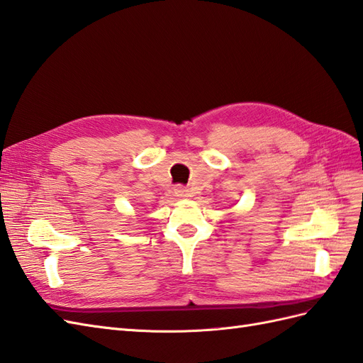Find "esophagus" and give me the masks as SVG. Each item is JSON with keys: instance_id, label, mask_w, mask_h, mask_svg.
<instances>
[{"instance_id": "obj_1", "label": "esophagus", "mask_w": 363, "mask_h": 363, "mask_svg": "<svg viewBox=\"0 0 363 363\" xmlns=\"http://www.w3.org/2000/svg\"><path fill=\"white\" fill-rule=\"evenodd\" d=\"M174 193H176V196H179V198H189L190 196V193H189V190L185 189V187H176L174 189Z\"/></svg>"}]
</instances>
